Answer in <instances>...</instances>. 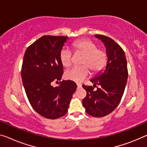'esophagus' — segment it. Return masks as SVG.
I'll return each instance as SVG.
<instances>
[{
  "label": "esophagus",
  "mask_w": 147,
  "mask_h": 147,
  "mask_svg": "<svg viewBox=\"0 0 147 147\" xmlns=\"http://www.w3.org/2000/svg\"><path fill=\"white\" fill-rule=\"evenodd\" d=\"M77 88H82V84H77Z\"/></svg>",
  "instance_id": "esophagus-1"
}]
</instances>
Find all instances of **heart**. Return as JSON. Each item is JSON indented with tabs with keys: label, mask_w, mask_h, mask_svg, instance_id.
<instances>
[{
	"label": "heart",
	"mask_w": 147,
	"mask_h": 147,
	"mask_svg": "<svg viewBox=\"0 0 147 147\" xmlns=\"http://www.w3.org/2000/svg\"><path fill=\"white\" fill-rule=\"evenodd\" d=\"M73 46L76 52L84 53L81 61L83 65L74 67L65 73V78L76 82L83 81L90 74V69L93 73H97L106 65V53L90 39H82L74 42ZM59 59L63 66L68 67L72 63V53L68 48H64L59 53Z\"/></svg>",
	"instance_id": "1"
}]
</instances>
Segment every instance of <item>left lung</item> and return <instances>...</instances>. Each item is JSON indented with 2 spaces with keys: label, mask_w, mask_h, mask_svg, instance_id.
Masks as SVG:
<instances>
[{
  "label": "left lung",
  "mask_w": 147,
  "mask_h": 147,
  "mask_svg": "<svg viewBox=\"0 0 147 147\" xmlns=\"http://www.w3.org/2000/svg\"><path fill=\"white\" fill-rule=\"evenodd\" d=\"M106 48L107 61L104 68L90 81L99 86L97 90L83 85L87 95L82 100L86 113L94 117H103L112 113L120 103L127 80V61L122 48L109 37L95 34Z\"/></svg>",
  "instance_id": "left-lung-1"
}]
</instances>
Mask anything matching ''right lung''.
<instances>
[{
    "mask_svg": "<svg viewBox=\"0 0 147 147\" xmlns=\"http://www.w3.org/2000/svg\"><path fill=\"white\" fill-rule=\"evenodd\" d=\"M67 36H43L27 48L23 57L22 78L27 98L37 113L48 119L63 116L76 89L75 82L61 80L63 67L59 53Z\"/></svg>",
    "mask_w": 147,
    "mask_h": 147,
    "instance_id": "1",
    "label": "right lung"
}]
</instances>
